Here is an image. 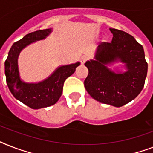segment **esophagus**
Here are the masks:
<instances>
[{
    "label": "esophagus",
    "instance_id": "1",
    "mask_svg": "<svg viewBox=\"0 0 153 153\" xmlns=\"http://www.w3.org/2000/svg\"><path fill=\"white\" fill-rule=\"evenodd\" d=\"M88 56H86V55H83V56H82L81 57V63L82 64H84L85 62H86V60H88Z\"/></svg>",
    "mask_w": 153,
    "mask_h": 153
}]
</instances>
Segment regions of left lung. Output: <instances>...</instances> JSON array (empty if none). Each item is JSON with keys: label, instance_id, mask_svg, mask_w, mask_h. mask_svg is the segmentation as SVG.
Wrapping results in <instances>:
<instances>
[{"label": "left lung", "instance_id": "obj_1", "mask_svg": "<svg viewBox=\"0 0 153 153\" xmlns=\"http://www.w3.org/2000/svg\"><path fill=\"white\" fill-rule=\"evenodd\" d=\"M111 43H102L96 49L94 59L85 63L88 76L84 86L98 102L121 107L133 100L142 91L147 76L148 63L143 47L127 32L109 28ZM121 62L126 71L108 67Z\"/></svg>", "mask_w": 153, "mask_h": 153}]
</instances>
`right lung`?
Here are the masks:
<instances>
[{"instance_id": "1", "label": "right lung", "mask_w": 153, "mask_h": 153, "mask_svg": "<svg viewBox=\"0 0 153 153\" xmlns=\"http://www.w3.org/2000/svg\"><path fill=\"white\" fill-rule=\"evenodd\" d=\"M52 28L31 32L16 42L8 51L4 62L6 82L9 91L17 100L34 109L51 106L62 95L65 80L74 74L80 62L58 67L47 79L39 82H25L20 79L18 57L20 51L29 44L46 39Z\"/></svg>"}]
</instances>
